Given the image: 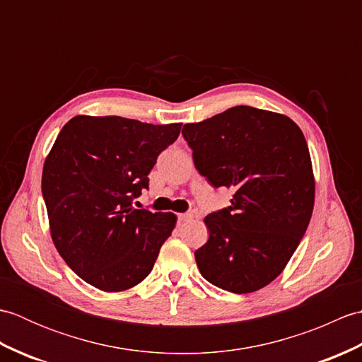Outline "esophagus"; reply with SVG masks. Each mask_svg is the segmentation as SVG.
I'll return each instance as SVG.
<instances>
[{
    "label": "esophagus",
    "mask_w": 362,
    "mask_h": 362,
    "mask_svg": "<svg viewBox=\"0 0 362 362\" xmlns=\"http://www.w3.org/2000/svg\"><path fill=\"white\" fill-rule=\"evenodd\" d=\"M193 216H191V213H180V214H177V219H179V222H183V221H188V219H191Z\"/></svg>",
    "instance_id": "1"
}]
</instances>
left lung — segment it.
<instances>
[{
    "instance_id": "left-lung-1",
    "label": "left lung",
    "mask_w": 362,
    "mask_h": 362,
    "mask_svg": "<svg viewBox=\"0 0 362 362\" xmlns=\"http://www.w3.org/2000/svg\"><path fill=\"white\" fill-rule=\"evenodd\" d=\"M194 166L214 188L235 191L210 213V236L194 252L202 276L233 294L264 288L296 252L314 206L311 157L302 130L284 115L236 105L185 124Z\"/></svg>"
}]
</instances>
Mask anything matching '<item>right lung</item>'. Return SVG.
<instances>
[{"instance_id": "1", "label": "right lung", "mask_w": 362, "mask_h": 362, "mask_svg": "<svg viewBox=\"0 0 362 362\" xmlns=\"http://www.w3.org/2000/svg\"><path fill=\"white\" fill-rule=\"evenodd\" d=\"M180 127L74 117L57 135L42 174L51 236L65 263L91 286L118 292L151 274L175 216L132 202L149 188L151 169Z\"/></svg>"}]
</instances>
